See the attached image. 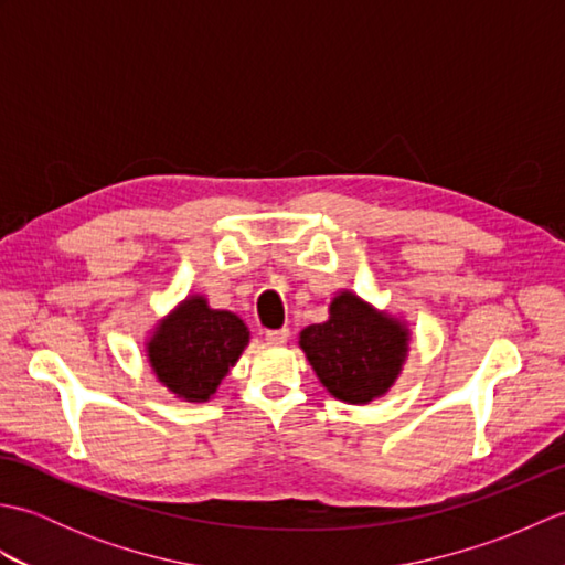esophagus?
Masks as SVG:
<instances>
[{
    "label": "esophagus",
    "mask_w": 565,
    "mask_h": 565,
    "mask_svg": "<svg viewBox=\"0 0 565 565\" xmlns=\"http://www.w3.org/2000/svg\"><path fill=\"white\" fill-rule=\"evenodd\" d=\"M264 340H267L269 344H284L286 340H289V330H286V328L267 330V332H264Z\"/></svg>",
    "instance_id": "esophagus-1"
}]
</instances>
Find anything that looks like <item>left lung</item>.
<instances>
[{
    "label": "left lung",
    "mask_w": 565,
    "mask_h": 565,
    "mask_svg": "<svg viewBox=\"0 0 565 565\" xmlns=\"http://www.w3.org/2000/svg\"><path fill=\"white\" fill-rule=\"evenodd\" d=\"M411 342L413 332L403 316L347 289L330 298L328 320L298 332V347L322 388L350 405H369L395 386Z\"/></svg>",
    "instance_id": "obj_1"
}]
</instances>
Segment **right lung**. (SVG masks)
Wrapping results in <instances>:
<instances>
[{
    "mask_svg": "<svg viewBox=\"0 0 565 565\" xmlns=\"http://www.w3.org/2000/svg\"><path fill=\"white\" fill-rule=\"evenodd\" d=\"M249 344V328L233 310L189 294L154 322L146 356L160 386L184 403H209Z\"/></svg>",
    "mask_w": 565,
    "mask_h": 565,
    "instance_id": "1",
    "label": "right lung"
}]
</instances>
